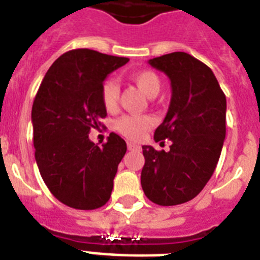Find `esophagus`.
Returning <instances> with one entry per match:
<instances>
[{
    "mask_svg": "<svg viewBox=\"0 0 260 260\" xmlns=\"http://www.w3.org/2000/svg\"><path fill=\"white\" fill-rule=\"evenodd\" d=\"M126 146H128V150H131V151H134V150H140V146H138V144H135V143H128V144H126Z\"/></svg>",
    "mask_w": 260,
    "mask_h": 260,
    "instance_id": "esophagus-1",
    "label": "esophagus"
}]
</instances>
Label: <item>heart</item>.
<instances>
[{"instance_id": "b5f03b06", "label": "heart", "mask_w": 260, "mask_h": 260, "mask_svg": "<svg viewBox=\"0 0 260 260\" xmlns=\"http://www.w3.org/2000/svg\"><path fill=\"white\" fill-rule=\"evenodd\" d=\"M131 79L135 85L142 90L143 93L148 97H155L160 90V78L151 70H142L134 73L131 75ZM118 85L114 79H105L101 85V101L106 110H114L117 108L118 102ZM154 125V118L151 116H121L116 120L114 126L121 135L126 136L132 140H139L144 136L147 131Z\"/></svg>"}]
</instances>
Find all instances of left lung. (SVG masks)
Returning <instances> with one entry per match:
<instances>
[{
    "instance_id": "obj_1",
    "label": "left lung",
    "mask_w": 260,
    "mask_h": 260,
    "mask_svg": "<svg viewBox=\"0 0 260 260\" xmlns=\"http://www.w3.org/2000/svg\"><path fill=\"white\" fill-rule=\"evenodd\" d=\"M170 78L171 102L155 142L171 140L170 151L143 146L142 187L162 206L193 200L213 175L225 139V94L213 71L186 52L148 60Z\"/></svg>"
}]
</instances>
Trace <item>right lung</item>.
I'll return each mask as SVG.
<instances>
[{
	"mask_svg": "<svg viewBox=\"0 0 260 260\" xmlns=\"http://www.w3.org/2000/svg\"><path fill=\"white\" fill-rule=\"evenodd\" d=\"M128 60L87 48L71 50L52 63L36 93L35 159L51 193L70 208L93 210L109 201L126 143L112 132L98 147L89 132L106 117L102 82Z\"/></svg>",
	"mask_w": 260,
	"mask_h": 260,
	"instance_id": "obj_1",
	"label": "right lung"
}]
</instances>
